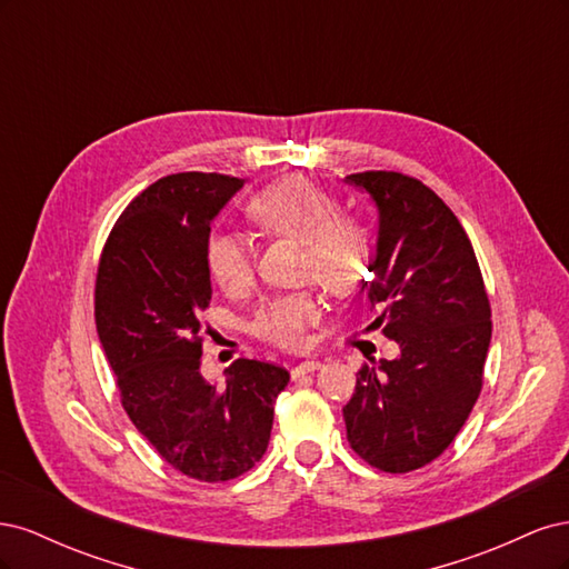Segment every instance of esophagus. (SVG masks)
<instances>
[{"label":"esophagus","mask_w":569,"mask_h":569,"mask_svg":"<svg viewBox=\"0 0 569 569\" xmlns=\"http://www.w3.org/2000/svg\"><path fill=\"white\" fill-rule=\"evenodd\" d=\"M322 368V363L318 358H308V360H301L299 366H295V370H291V377H301V375H308V372H316V370H320Z\"/></svg>","instance_id":"esophagus-1"}]
</instances>
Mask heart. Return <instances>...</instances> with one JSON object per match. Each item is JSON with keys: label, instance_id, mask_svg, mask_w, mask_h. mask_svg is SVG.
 I'll list each match as a JSON object with an SVG mask.
<instances>
[{"label": "heart", "instance_id": "b5f03b06", "mask_svg": "<svg viewBox=\"0 0 569 569\" xmlns=\"http://www.w3.org/2000/svg\"><path fill=\"white\" fill-rule=\"evenodd\" d=\"M249 213L261 230L299 239L301 270L330 291H349L366 270L370 234L351 216L339 213V201L303 176H287L258 192ZM206 270L213 282L237 295L251 284L253 256L244 237L218 230L203 247ZM322 316L313 291H291L263 301L251 318V332L278 347L297 349L308 339V327Z\"/></svg>", "mask_w": 569, "mask_h": 569}]
</instances>
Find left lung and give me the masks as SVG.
I'll list each match as a JSON object with an SVG mask.
<instances>
[{
	"label": "left lung",
	"mask_w": 569,
	"mask_h": 569,
	"mask_svg": "<svg viewBox=\"0 0 569 569\" xmlns=\"http://www.w3.org/2000/svg\"><path fill=\"white\" fill-rule=\"evenodd\" d=\"M347 182L377 209L368 301L380 311L375 325L401 347L393 360L358 370L343 406L347 439L372 468L410 472L449 449L470 416L491 308L470 239L432 189L387 170Z\"/></svg>",
	"instance_id": "8db88e82"
}]
</instances>
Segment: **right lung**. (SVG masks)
<instances>
[{
  "label": "right lung",
  "mask_w": 569,
  "mask_h": 569,
  "mask_svg": "<svg viewBox=\"0 0 569 569\" xmlns=\"http://www.w3.org/2000/svg\"><path fill=\"white\" fill-rule=\"evenodd\" d=\"M242 178L176 173L149 184L101 253L94 320L120 401L140 435L182 475L228 481L263 458L289 372L237 358L228 385L201 375L199 313L211 301L203 247Z\"/></svg>",
  "instance_id": "add662e5"
}]
</instances>
